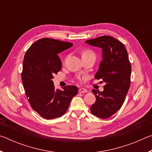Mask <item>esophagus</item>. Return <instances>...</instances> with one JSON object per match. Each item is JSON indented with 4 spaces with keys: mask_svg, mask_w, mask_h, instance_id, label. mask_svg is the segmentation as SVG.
Wrapping results in <instances>:
<instances>
[{
    "mask_svg": "<svg viewBox=\"0 0 152 152\" xmlns=\"http://www.w3.org/2000/svg\"><path fill=\"white\" fill-rule=\"evenodd\" d=\"M79 92L80 93H84V92H87L88 91H87V90L85 89V88H80L79 89Z\"/></svg>",
    "mask_w": 152,
    "mask_h": 152,
    "instance_id": "1",
    "label": "esophagus"
}]
</instances>
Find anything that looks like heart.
I'll use <instances>...</instances> for the list:
<instances>
[{"mask_svg": "<svg viewBox=\"0 0 152 152\" xmlns=\"http://www.w3.org/2000/svg\"><path fill=\"white\" fill-rule=\"evenodd\" d=\"M88 55H94L93 53L91 51H84L83 53H82V56H88Z\"/></svg>", "mask_w": 152, "mask_h": 152, "instance_id": "1", "label": "heart"}]
</instances>
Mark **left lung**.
Masks as SVG:
<instances>
[{
	"instance_id": "8db88e82",
	"label": "left lung",
	"mask_w": 152,
	"mask_h": 152,
	"mask_svg": "<svg viewBox=\"0 0 152 152\" xmlns=\"http://www.w3.org/2000/svg\"><path fill=\"white\" fill-rule=\"evenodd\" d=\"M85 42L102 49V60L94 78L102 79L105 85L102 92L92 91L96 102L91 111L97 117L107 119L121 109L129 88L132 66L127 51L121 42L110 36H101Z\"/></svg>"
}]
</instances>
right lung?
Returning a JSON list of instances; mask_svg holds the SVG:
<instances>
[{
	"label": "right lung",
	"mask_w": 152,
	"mask_h": 152,
	"mask_svg": "<svg viewBox=\"0 0 152 152\" xmlns=\"http://www.w3.org/2000/svg\"><path fill=\"white\" fill-rule=\"evenodd\" d=\"M72 43L50 38L37 40L25 53L21 78L25 94L32 109L46 119L60 117L66 112L78 92L76 86L55 89L53 75L61 68L58 53Z\"/></svg>",
	"instance_id": "right-lung-1"
}]
</instances>
